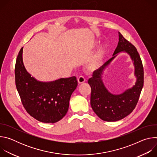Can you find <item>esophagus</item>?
I'll list each match as a JSON object with an SVG mask.
<instances>
[{
    "label": "esophagus",
    "instance_id": "1",
    "mask_svg": "<svg viewBox=\"0 0 157 157\" xmlns=\"http://www.w3.org/2000/svg\"><path fill=\"white\" fill-rule=\"evenodd\" d=\"M85 81H86L85 78H84L83 76H79V77L78 78V83H79V84H82V83L84 82Z\"/></svg>",
    "mask_w": 157,
    "mask_h": 157
}]
</instances>
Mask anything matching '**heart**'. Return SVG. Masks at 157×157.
I'll list each match as a JSON object with an SVG mask.
<instances>
[{"instance_id": "1", "label": "heart", "mask_w": 157, "mask_h": 157, "mask_svg": "<svg viewBox=\"0 0 157 157\" xmlns=\"http://www.w3.org/2000/svg\"><path fill=\"white\" fill-rule=\"evenodd\" d=\"M96 44V43H94L93 47H94ZM104 55V51L102 50H99L96 53V55L93 57L90 63H89V66H90V68L94 70H96L100 68L102 64Z\"/></svg>"}]
</instances>
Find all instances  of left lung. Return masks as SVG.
<instances>
[{"label":"left lung","mask_w":157,"mask_h":157,"mask_svg":"<svg viewBox=\"0 0 157 157\" xmlns=\"http://www.w3.org/2000/svg\"><path fill=\"white\" fill-rule=\"evenodd\" d=\"M121 52H127L133 61L134 74L137 78L135 85L120 95H113L106 89L101 80L103 71ZM91 87V105L96 115L102 120L115 122L129 115L135 109L144 86V68L140 56L133 44L119 32L117 47L110 59L94 71L88 80Z\"/></svg>","instance_id":"obj_1"}]
</instances>
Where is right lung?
<instances>
[{
    "label": "right lung",
    "mask_w": 157,
    "mask_h": 157,
    "mask_svg": "<svg viewBox=\"0 0 157 157\" xmlns=\"http://www.w3.org/2000/svg\"><path fill=\"white\" fill-rule=\"evenodd\" d=\"M23 47L17 58L15 84L21 101L27 113L37 121L55 123L67 113L71 96L78 81L75 76L42 82L26 70L22 58Z\"/></svg>",
    "instance_id": "add662e5"
}]
</instances>
